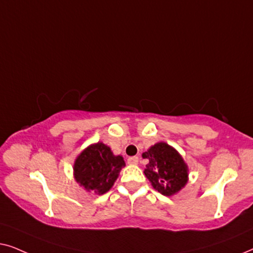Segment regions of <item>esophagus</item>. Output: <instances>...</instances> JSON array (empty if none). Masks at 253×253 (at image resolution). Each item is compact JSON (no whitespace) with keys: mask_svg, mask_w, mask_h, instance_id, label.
<instances>
[{"mask_svg":"<svg viewBox=\"0 0 253 253\" xmlns=\"http://www.w3.org/2000/svg\"><path fill=\"white\" fill-rule=\"evenodd\" d=\"M138 161H139L138 157H130L129 159H127V164L129 165H137Z\"/></svg>","mask_w":253,"mask_h":253,"instance_id":"34e87169","label":"esophagus"}]
</instances>
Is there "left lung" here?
<instances>
[{
    "label": "left lung",
    "instance_id": "left-lung-1",
    "mask_svg": "<svg viewBox=\"0 0 253 253\" xmlns=\"http://www.w3.org/2000/svg\"><path fill=\"white\" fill-rule=\"evenodd\" d=\"M148 164L144 174L153 189L164 196H174L189 181V167L177 150L165 141L152 145L141 155Z\"/></svg>",
    "mask_w": 253,
    "mask_h": 253
}]
</instances>
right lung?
Instances as JSON below:
<instances>
[{
    "label": "right lung",
    "instance_id": "obj_1",
    "mask_svg": "<svg viewBox=\"0 0 253 253\" xmlns=\"http://www.w3.org/2000/svg\"><path fill=\"white\" fill-rule=\"evenodd\" d=\"M126 167L122 155H115L102 141L88 145L74 164V177L79 186L94 195L108 192Z\"/></svg>",
    "mask_w": 253,
    "mask_h": 253
}]
</instances>
